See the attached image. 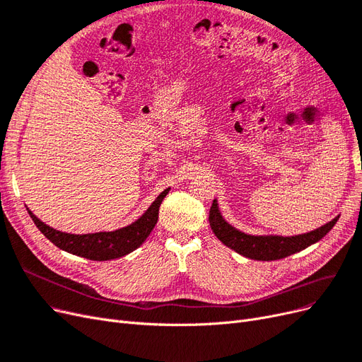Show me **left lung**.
I'll return each instance as SVG.
<instances>
[{
    "mask_svg": "<svg viewBox=\"0 0 362 362\" xmlns=\"http://www.w3.org/2000/svg\"><path fill=\"white\" fill-rule=\"evenodd\" d=\"M338 221V216L329 221L328 224L316 228L314 231L305 233V235L283 238V236H250L245 233L233 228L227 224L224 218L218 211V203L214 200L211 212H209V223L215 233V236L227 245L228 248L245 255L252 260H279L287 255L295 254L298 251L305 250L311 243L320 240Z\"/></svg>",
    "mask_w": 362,
    "mask_h": 362,
    "instance_id": "1",
    "label": "left lung"
}]
</instances>
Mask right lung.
<instances>
[{
  "instance_id": "add662e5",
  "label": "right lung",
  "mask_w": 362,
  "mask_h": 362,
  "mask_svg": "<svg viewBox=\"0 0 362 362\" xmlns=\"http://www.w3.org/2000/svg\"><path fill=\"white\" fill-rule=\"evenodd\" d=\"M168 191L170 188L160 192L156 200L147 209L146 214L136 219L135 223L115 231L90 233V235H71V233H63L46 226L39 218L34 216L31 211H28V214L37 228L60 250L88 260H114L132 252L147 239L150 231L153 230L158 223L159 206Z\"/></svg>"
}]
</instances>
